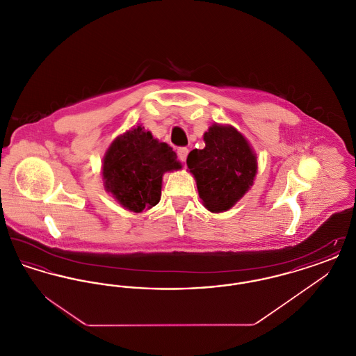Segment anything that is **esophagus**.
<instances>
[{
	"mask_svg": "<svg viewBox=\"0 0 356 356\" xmlns=\"http://www.w3.org/2000/svg\"><path fill=\"white\" fill-rule=\"evenodd\" d=\"M188 152H189L188 148H179V149H177V156H179V159H180L181 161H186Z\"/></svg>",
	"mask_w": 356,
	"mask_h": 356,
	"instance_id": "1",
	"label": "esophagus"
}]
</instances>
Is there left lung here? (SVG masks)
Returning <instances> with one entry per match:
<instances>
[{
  "instance_id": "obj_1",
  "label": "left lung",
  "mask_w": 356,
  "mask_h": 356,
  "mask_svg": "<svg viewBox=\"0 0 356 356\" xmlns=\"http://www.w3.org/2000/svg\"><path fill=\"white\" fill-rule=\"evenodd\" d=\"M205 147L186 157L204 207L212 213L231 209L254 186L257 156L250 141L228 124H212Z\"/></svg>"
}]
</instances>
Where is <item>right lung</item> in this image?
<instances>
[{"label": "right lung", "instance_id": "1", "mask_svg": "<svg viewBox=\"0 0 356 356\" xmlns=\"http://www.w3.org/2000/svg\"><path fill=\"white\" fill-rule=\"evenodd\" d=\"M177 170L181 163L170 145L137 125L118 136L106 149L102 184L122 208L141 213L160 202L164 173Z\"/></svg>", "mask_w": 356, "mask_h": 356}]
</instances>
